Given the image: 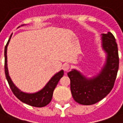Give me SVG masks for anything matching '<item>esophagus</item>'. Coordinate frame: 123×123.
Returning a JSON list of instances; mask_svg holds the SVG:
<instances>
[{
	"mask_svg": "<svg viewBox=\"0 0 123 123\" xmlns=\"http://www.w3.org/2000/svg\"><path fill=\"white\" fill-rule=\"evenodd\" d=\"M70 65L68 63H64L63 65V69L65 72H68V70H70Z\"/></svg>",
	"mask_w": 123,
	"mask_h": 123,
	"instance_id": "34e87169",
	"label": "esophagus"
}]
</instances>
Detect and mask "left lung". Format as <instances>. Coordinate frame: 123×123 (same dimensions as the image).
Masks as SVG:
<instances>
[{
  "label": "left lung",
  "mask_w": 123,
  "mask_h": 123,
  "mask_svg": "<svg viewBox=\"0 0 123 123\" xmlns=\"http://www.w3.org/2000/svg\"><path fill=\"white\" fill-rule=\"evenodd\" d=\"M102 41L107 59L99 74L87 79L76 70L68 73L73 98L80 105H91L99 102L108 95L115 84L119 65L117 44L111 32L102 34Z\"/></svg>",
  "instance_id": "obj_1"
}]
</instances>
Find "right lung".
Listing matches in <instances>:
<instances>
[{
	"instance_id": "obj_1",
	"label": "right lung",
	"mask_w": 123,
	"mask_h": 123,
	"mask_svg": "<svg viewBox=\"0 0 123 123\" xmlns=\"http://www.w3.org/2000/svg\"><path fill=\"white\" fill-rule=\"evenodd\" d=\"M11 35L10 37V39ZM10 39H8L7 43L6 45L5 48V72L6 78L8 81L9 86L11 89L12 93L18 100L21 102H24L27 105L35 106V107H43L47 105L51 102L54 89L55 88L57 83L59 82L60 80L63 75V71L62 70L60 72L51 78V79L49 81V82L46 84V86L39 92H36L34 94H27L25 92H21L14 85L12 80L8 76V68H7V56H6V51H7V46L10 41Z\"/></svg>"
}]
</instances>
